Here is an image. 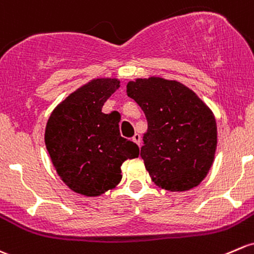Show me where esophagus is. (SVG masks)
<instances>
[{
	"label": "esophagus",
	"mask_w": 254,
	"mask_h": 254,
	"mask_svg": "<svg viewBox=\"0 0 254 254\" xmlns=\"http://www.w3.org/2000/svg\"><path fill=\"white\" fill-rule=\"evenodd\" d=\"M132 141H134L135 143H137L138 146L141 145V136L138 134H135L134 136H132Z\"/></svg>",
	"instance_id": "1"
}]
</instances>
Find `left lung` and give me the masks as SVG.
<instances>
[{
	"label": "left lung",
	"mask_w": 254,
	"mask_h": 254,
	"mask_svg": "<svg viewBox=\"0 0 254 254\" xmlns=\"http://www.w3.org/2000/svg\"><path fill=\"white\" fill-rule=\"evenodd\" d=\"M127 92L147 119L141 158L152 181L169 191L198 185L209 172L217 148L212 111L174 80L137 79L127 84Z\"/></svg>",
	"instance_id": "obj_1"
}]
</instances>
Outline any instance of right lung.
<instances>
[{"label": "right lung", "mask_w": 254, "mask_h": 254, "mask_svg": "<svg viewBox=\"0 0 254 254\" xmlns=\"http://www.w3.org/2000/svg\"><path fill=\"white\" fill-rule=\"evenodd\" d=\"M120 86L117 79H96L69 95L51 114L45 143L61 179L73 191L98 196L122 180V164L140 148L122 137L119 119L102 113Z\"/></svg>", "instance_id": "obj_1"}]
</instances>
